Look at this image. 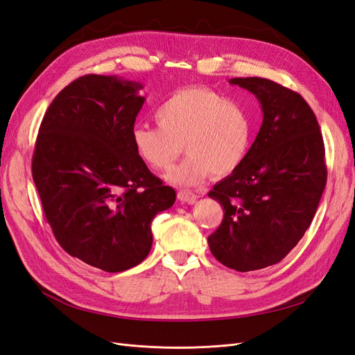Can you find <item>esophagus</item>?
<instances>
[{"label":"esophagus","instance_id":"34e87169","mask_svg":"<svg viewBox=\"0 0 355 355\" xmlns=\"http://www.w3.org/2000/svg\"><path fill=\"white\" fill-rule=\"evenodd\" d=\"M178 198L182 201V202H188V204H194L197 200H198V196L194 194V192L191 191H185L182 189L178 192Z\"/></svg>","mask_w":355,"mask_h":355}]
</instances>
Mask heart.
Masks as SVG:
<instances>
[{
  "label": "heart",
  "mask_w": 355,
  "mask_h": 355,
  "mask_svg": "<svg viewBox=\"0 0 355 355\" xmlns=\"http://www.w3.org/2000/svg\"><path fill=\"white\" fill-rule=\"evenodd\" d=\"M158 127L136 125L132 145L137 158L155 170L167 168L166 179L180 187H196L210 171L228 176L245 159L253 139V118L240 102L227 101L206 87L175 92L155 111Z\"/></svg>",
  "instance_id": "1"
}]
</instances>
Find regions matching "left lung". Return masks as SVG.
<instances>
[{"mask_svg": "<svg viewBox=\"0 0 355 355\" xmlns=\"http://www.w3.org/2000/svg\"><path fill=\"white\" fill-rule=\"evenodd\" d=\"M256 96L263 120L243 164L209 192L223 207L210 252L247 272L280 262L314 219L327 179L317 118L302 96L271 80L231 78Z\"/></svg>", "mask_w": 355, "mask_h": 355, "instance_id": "obj_1", "label": "left lung"}]
</instances>
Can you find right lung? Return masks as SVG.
I'll use <instances>...</instances> for the list:
<instances>
[{
  "mask_svg": "<svg viewBox=\"0 0 355 355\" xmlns=\"http://www.w3.org/2000/svg\"><path fill=\"white\" fill-rule=\"evenodd\" d=\"M141 83L84 75L49 106L32 178L62 249L106 272L141 263L153 247V219L175 204L132 145L145 103Z\"/></svg>",
  "mask_w": 355,
  "mask_h": 355,
  "instance_id": "obj_1",
  "label": "right lung"
}]
</instances>
